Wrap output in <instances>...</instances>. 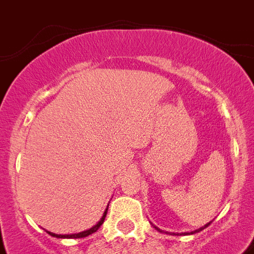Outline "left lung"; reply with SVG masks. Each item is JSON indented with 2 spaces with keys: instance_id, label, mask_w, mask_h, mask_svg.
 I'll return each instance as SVG.
<instances>
[{
  "instance_id": "left-lung-1",
  "label": "left lung",
  "mask_w": 254,
  "mask_h": 254,
  "mask_svg": "<svg viewBox=\"0 0 254 254\" xmlns=\"http://www.w3.org/2000/svg\"><path fill=\"white\" fill-rule=\"evenodd\" d=\"M211 224V221H209V223H207V224L204 225V227H201V228H199V229H195V231H192V232H182V233H173V235H193V233H196V232H200V231H203V229L204 228H207V227H208V225ZM154 228L157 229V231H158V232H163V231H161V229L158 228V227H155L154 225ZM166 233H169V232H166Z\"/></svg>"
}]
</instances>
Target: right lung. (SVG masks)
Here are the masks:
<instances>
[{"label": "right lung", "mask_w": 254, "mask_h": 254, "mask_svg": "<svg viewBox=\"0 0 254 254\" xmlns=\"http://www.w3.org/2000/svg\"><path fill=\"white\" fill-rule=\"evenodd\" d=\"M107 212H108V208L104 211L103 216H101V219L99 220V223L93 225L92 228L87 229V231H83V232H79V233H72V235H57V233L49 232V235L53 237H58V239H81V237H87V236H89V235H92V233H95L96 231H97V229L101 227V224H103L104 220H105Z\"/></svg>", "instance_id": "right-lung-1"}]
</instances>
